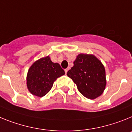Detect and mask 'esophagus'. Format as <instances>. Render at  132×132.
Returning <instances> with one entry per match:
<instances>
[{"mask_svg":"<svg viewBox=\"0 0 132 132\" xmlns=\"http://www.w3.org/2000/svg\"><path fill=\"white\" fill-rule=\"evenodd\" d=\"M68 70H69V68H66V69H65L64 70V71H65V73H67L68 72Z\"/></svg>","mask_w":132,"mask_h":132,"instance_id":"esophagus-1","label":"esophagus"}]
</instances>
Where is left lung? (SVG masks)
<instances>
[{"label":"left lung","instance_id":"8db88e82","mask_svg":"<svg viewBox=\"0 0 132 132\" xmlns=\"http://www.w3.org/2000/svg\"><path fill=\"white\" fill-rule=\"evenodd\" d=\"M67 76L76 84L86 98L95 99L104 92L106 86V71L102 63L92 54H80Z\"/></svg>","mask_w":132,"mask_h":132}]
</instances>
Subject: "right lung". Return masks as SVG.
Wrapping results in <instances>:
<instances>
[{"label": "right lung", "instance_id": "right-lung-1", "mask_svg": "<svg viewBox=\"0 0 132 132\" xmlns=\"http://www.w3.org/2000/svg\"><path fill=\"white\" fill-rule=\"evenodd\" d=\"M64 74L60 65L52 62L49 56L40 58L28 69L26 76L28 90L32 94L42 97L51 90L55 80Z\"/></svg>", "mask_w": 132, "mask_h": 132}]
</instances>
